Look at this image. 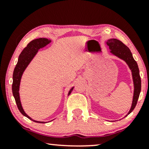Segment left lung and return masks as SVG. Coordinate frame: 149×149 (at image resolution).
I'll use <instances>...</instances> for the list:
<instances>
[{"instance_id": "8db88e82", "label": "left lung", "mask_w": 149, "mask_h": 149, "mask_svg": "<svg viewBox=\"0 0 149 149\" xmlns=\"http://www.w3.org/2000/svg\"><path fill=\"white\" fill-rule=\"evenodd\" d=\"M106 43L109 46L110 53L125 62L132 72L134 83L133 100H132V107L128 113L125 116V117L133 111L137 104L140 91H141V79L140 77L139 68H138L137 62L133 58L131 51L121 41L116 38H111L108 40Z\"/></svg>"}]
</instances>
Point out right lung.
Segmentation results:
<instances>
[{
  "instance_id": "1",
  "label": "right lung",
  "mask_w": 149,
  "mask_h": 149,
  "mask_svg": "<svg viewBox=\"0 0 149 149\" xmlns=\"http://www.w3.org/2000/svg\"><path fill=\"white\" fill-rule=\"evenodd\" d=\"M52 42V40L48 38H37V39H34L32 40L31 42H30L28 44V45L24 49L21 54H20L19 58H18V61L17 64L14 69L13 74V85H12V92H13V95L14 98L15 100V102L17 104V108L19 109L22 115L25 116L28 119L33 121L36 123H46L44 121H36V120L32 119L31 117H30L27 114L25 113V111H24L23 107L22 106L21 101H20V97H19V85L20 82H21V79L22 77V74L24 71H25L26 68H27L28 65L32 59L34 58V56H36L37 54L38 50L40 49L43 48L45 47L48 44H49ZM74 89V87H72V88L70 89V91H68V95L70 94V93L72 92V91Z\"/></svg>"
}]
</instances>
